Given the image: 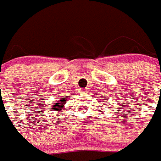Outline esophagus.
<instances>
[{
    "label": "esophagus",
    "mask_w": 161,
    "mask_h": 161,
    "mask_svg": "<svg viewBox=\"0 0 161 161\" xmlns=\"http://www.w3.org/2000/svg\"><path fill=\"white\" fill-rule=\"evenodd\" d=\"M88 92V90L87 88H81L80 89V93L81 94H87Z\"/></svg>",
    "instance_id": "1"
}]
</instances>
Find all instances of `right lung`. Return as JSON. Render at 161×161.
I'll return each instance as SVG.
<instances>
[{
    "instance_id": "add662e5",
    "label": "right lung",
    "mask_w": 161,
    "mask_h": 161,
    "mask_svg": "<svg viewBox=\"0 0 161 161\" xmlns=\"http://www.w3.org/2000/svg\"><path fill=\"white\" fill-rule=\"evenodd\" d=\"M66 100H67V99H66L65 97H62L60 98V100L56 103L55 105H53L52 109L56 110V111H59V112L62 111V109H63L64 107V104L66 103ZM59 112H58V113H59Z\"/></svg>"
}]
</instances>
